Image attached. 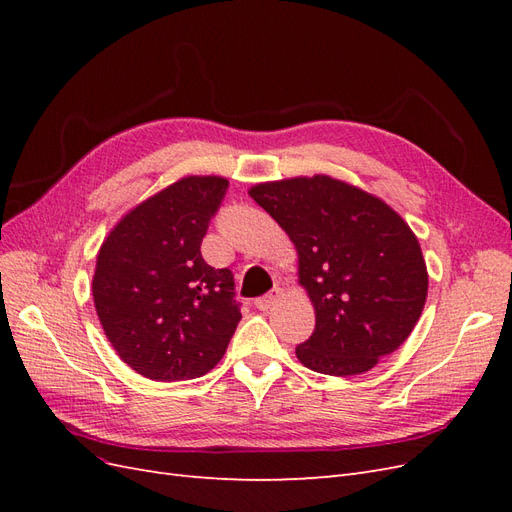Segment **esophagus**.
<instances>
[{
  "mask_svg": "<svg viewBox=\"0 0 512 512\" xmlns=\"http://www.w3.org/2000/svg\"><path fill=\"white\" fill-rule=\"evenodd\" d=\"M280 288H273L271 292H267V294H262V297H258L256 301H254V305L260 309V312H267V309H271L277 301H280Z\"/></svg>",
  "mask_w": 512,
  "mask_h": 512,
  "instance_id": "34e87169",
  "label": "esophagus"
}]
</instances>
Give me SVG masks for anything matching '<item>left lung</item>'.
<instances>
[{
    "mask_svg": "<svg viewBox=\"0 0 512 512\" xmlns=\"http://www.w3.org/2000/svg\"><path fill=\"white\" fill-rule=\"evenodd\" d=\"M250 196L299 252L316 309L312 337L297 346L305 367L363 374L406 342L429 280L421 245L389 205L327 175L258 183Z\"/></svg>",
    "mask_w": 512,
    "mask_h": 512,
    "instance_id": "left-lung-1",
    "label": "left lung"
}]
</instances>
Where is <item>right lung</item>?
I'll return each instance as SVG.
<instances>
[{
  "mask_svg": "<svg viewBox=\"0 0 512 512\" xmlns=\"http://www.w3.org/2000/svg\"><path fill=\"white\" fill-rule=\"evenodd\" d=\"M226 190L222 177H185L134 207L100 247L91 290L102 329L149 380L205 376L241 320L235 275L200 254Z\"/></svg>",
  "mask_w": 512,
  "mask_h": 512,
  "instance_id": "right-lung-1",
  "label": "right lung"
}]
</instances>
